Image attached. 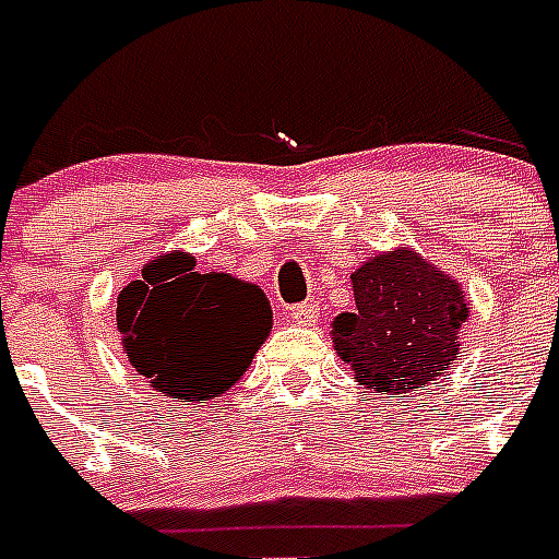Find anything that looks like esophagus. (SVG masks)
Listing matches in <instances>:
<instances>
[{
  "instance_id": "1",
  "label": "esophagus",
  "mask_w": 559,
  "mask_h": 559,
  "mask_svg": "<svg viewBox=\"0 0 559 559\" xmlns=\"http://www.w3.org/2000/svg\"><path fill=\"white\" fill-rule=\"evenodd\" d=\"M289 319L296 324H316L319 322V305L316 301H305V305L289 307Z\"/></svg>"
}]
</instances>
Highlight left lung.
Instances as JSON below:
<instances>
[{
    "instance_id": "1",
    "label": "left lung",
    "mask_w": 559,
    "mask_h": 559,
    "mask_svg": "<svg viewBox=\"0 0 559 559\" xmlns=\"http://www.w3.org/2000/svg\"><path fill=\"white\" fill-rule=\"evenodd\" d=\"M350 284L357 310L336 316L331 336L354 380L385 394L447 380L469 316L459 278L412 246H397L359 263Z\"/></svg>"
}]
</instances>
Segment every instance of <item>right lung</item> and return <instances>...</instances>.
<instances>
[{
  "label": "right lung",
  "mask_w": 559,
  "mask_h": 559,
  "mask_svg": "<svg viewBox=\"0 0 559 559\" xmlns=\"http://www.w3.org/2000/svg\"><path fill=\"white\" fill-rule=\"evenodd\" d=\"M127 359L162 397L200 403L226 394L272 331L261 287L228 272H197L193 254H156L118 293Z\"/></svg>",
  "instance_id": "1"
}]
</instances>
